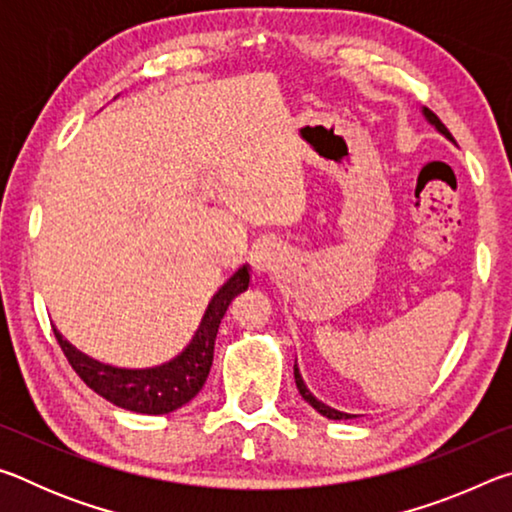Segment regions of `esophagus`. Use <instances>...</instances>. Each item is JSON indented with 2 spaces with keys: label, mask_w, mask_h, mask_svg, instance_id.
I'll use <instances>...</instances> for the list:
<instances>
[{
  "label": "esophagus",
  "mask_w": 512,
  "mask_h": 512,
  "mask_svg": "<svg viewBox=\"0 0 512 512\" xmlns=\"http://www.w3.org/2000/svg\"><path fill=\"white\" fill-rule=\"evenodd\" d=\"M250 259H253V266L257 273H268L280 257H277V248L273 244H268V241H264V244H259L253 250Z\"/></svg>",
  "instance_id": "1"
}]
</instances>
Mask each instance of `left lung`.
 <instances>
[{"instance_id": "1", "label": "left lung", "mask_w": 512, "mask_h": 512, "mask_svg": "<svg viewBox=\"0 0 512 512\" xmlns=\"http://www.w3.org/2000/svg\"><path fill=\"white\" fill-rule=\"evenodd\" d=\"M422 115H424V119H427L433 128H436L438 133H443V135L447 137V140L454 142V137H452V133L447 131V126H445L443 121H440L436 115H433V112H431L429 108H422ZM293 377H296V386H298L300 395L305 397V402H309L311 406H314V409H316L320 415H325V418H329V420H348V418H354V415H350V413H341V411L332 409V406L318 402L316 397L309 393V388L305 386V381H302V375H300V370H298V363H296V366H293Z\"/></svg>"}]
</instances>
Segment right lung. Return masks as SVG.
<instances>
[{
	"instance_id": "1",
	"label": "right lung",
	"mask_w": 512,
	"mask_h": 512,
	"mask_svg": "<svg viewBox=\"0 0 512 512\" xmlns=\"http://www.w3.org/2000/svg\"><path fill=\"white\" fill-rule=\"evenodd\" d=\"M250 284L248 264L230 277L223 287L214 293V298L207 305L201 325H198L192 341L187 348L173 357L171 361L162 363L155 368L128 370L106 366V363L90 359L74 348L72 343L63 339V334L54 327L60 350L65 352L69 366L76 370L85 384L94 393L106 397L108 402L121 406L126 411L146 413V415H162L171 413L194 400L201 391L207 375H210L212 359H214V341L219 332L221 318L228 305L239 293H244Z\"/></svg>"
}]
</instances>
